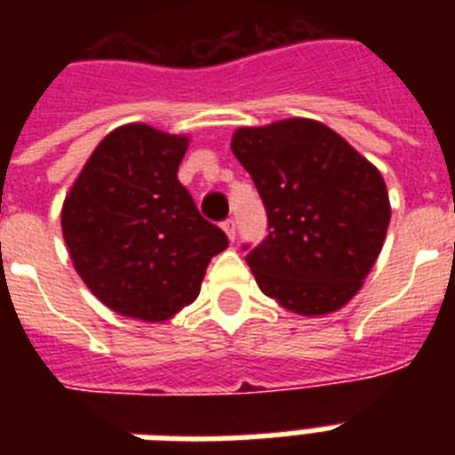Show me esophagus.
Instances as JSON below:
<instances>
[{
	"mask_svg": "<svg viewBox=\"0 0 455 455\" xmlns=\"http://www.w3.org/2000/svg\"><path fill=\"white\" fill-rule=\"evenodd\" d=\"M221 228H224V234L228 235V241H235V221L231 220V217L221 221Z\"/></svg>",
	"mask_w": 455,
	"mask_h": 455,
	"instance_id": "1",
	"label": "esophagus"
}]
</instances>
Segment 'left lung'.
<instances>
[{
	"label": "left lung",
	"instance_id": "obj_1",
	"mask_svg": "<svg viewBox=\"0 0 455 455\" xmlns=\"http://www.w3.org/2000/svg\"><path fill=\"white\" fill-rule=\"evenodd\" d=\"M231 151L255 181L269 221L257 248L243 245L259 291L302 316L345 307L387 234L380 172L331 127L307 117L241 127Z\"/></svg>",
	"mask_w": 455,
	"mask_h": 455
}]
</instances>
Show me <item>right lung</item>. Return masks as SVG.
Returning a JSON list of instances; mask_svg holds the SVG:
<instances>
[{"label": "right lung", "mask_w": 455, "mask_h": 455, "mask_svg": "<svg viewBox=\"0 0 455 455\" xmlns=\"http://www.w3.org/2000/svg\"><path fill=\"white\" fill-rule=\"evenodd\" d=\"M186 148V137L148 124L117 127L66 196L60 227L75 271L123 316H174L198 298L207 264L228 245L177 179Z\"/></svg>", "instance_id": "add662e5"}]
</instances>
